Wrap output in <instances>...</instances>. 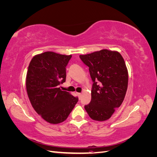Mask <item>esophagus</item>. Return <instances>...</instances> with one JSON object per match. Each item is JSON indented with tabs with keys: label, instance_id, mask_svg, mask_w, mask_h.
Instances as JSON below:
<instances>
[{
	"label": "esophagus",
	"instance_id": "esophagus-1",
	"mask_svg": "<svg viewBox=\"0 0 157 157\" xmlns=\"http://www.w3.org/2000/svg\"><path fill=\"white\" fill-rule=\"evenodd\" d=\"M77 96L80 98V96H81V93H77Z\"/></svg>",
	"mask_w": 157,
	"mask_h": 157
}]
</instances>
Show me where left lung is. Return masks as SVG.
<instances>
[{
  "instance_id": "left-lung-1",
  "label": "left lung",
  "mask_w": 157,
  "mask_h": 157,
  "mask_svg": "<svg viewBox=\"0 0 157 157\" xmlns=\"http://www.w3.org/2000/svg\"><path fill=\"white\" fill-rule=\"evenodd\" d=\"M79 57L89 67L93 81L91 101L85 110L94 121H106L121 106L126 93L128 73L124 60L119 52L107 49Z\"/></svg>"
}]
</instances>
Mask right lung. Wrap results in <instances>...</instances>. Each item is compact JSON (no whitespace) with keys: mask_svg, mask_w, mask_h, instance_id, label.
I'll return each instance as SVG.
<instances>
[{"mask_svg":"<svg viewBox=\"0 0 157 157\" xmlns=\"http://www.w3.org/2000/svg\"><path fill=\"white\" fill-rule=\"evenodd\" d=\"M71 57L46 52L33 57L28 67V97L35 111L50 124H56L67 119L78 100L77 97L59 88L65 82V67Z\"/></svg>","mask_w":157,"mask_h":157,"instance_id":"right-lung-1","label":"right lung"}]
</instances>
